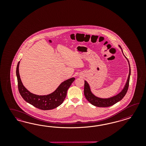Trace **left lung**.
<instances>
[{
    "instance_id": "8db88e82",
    "label": "left lung",
    "mask_w": 146,
    "mask_h": 146,
    "mask_svg": "<svg viewBox=\"0 0 146 146\" xmlns=\"http://www.w3.org/2000/svg\"><path fill=\"white\" fill-rule=\"evenodd\" d=\"M118 46L121 50V51L123 52L124 57L127 59L128 62V65H129V74H128V78L126 82V84L124 86V88L122 89V90L119 93L115 96L109 97V98H101V97H97L96 96H95L92 92L89 84L88 83V82H87L85 80L84 87V96L86 98V99L87 100V101L94 106H97V107H108V106H112L115 103H117V102L120 101V100H121L127 92L128 86H129V78L131 75V67H130L129 61L127 58L124 55L121 46L120 45H118Z\"/></svg>"
}]
</instances>
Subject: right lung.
I'll return each mask as SVG.
<instances>
[{
  "instance_id": "obj_1",
  "label": "right lung",
  "mask_w": 146,
  "mask_h": 146,
  "mask_svg": "<svg viewBox=\"0 0 146 146\" xmlns=\"http://www.w3.org/2000/svg\"><path fill=\"white\" fill-rule=\"evenodd\" d=\"M19 64L20 62H18L16 70L18 89L25 101L43 110H52L62 104L66 96L68 89L75 80L74 77L63 81L52 93L45 95H38L30 92L23 86L19 74Z\"/></svg>"
}]
</instances>
